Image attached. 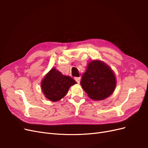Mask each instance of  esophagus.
I'll return each mask as SVG.
<instances>
[{"instance_id": "34e87169", "label": "esophagus", "mask_w": 148, "mask_h": 148, "mask_svg": "<svg viewBox=\"0 0 148 148\" xmlns=\"http://www.w3.org/2000/svg\"><path fill=\"white\" fill-rule=\"evenodd\" d=\"M76 82H77V83H79L80 82V79H81V77H75L74 78Z\"/></svg>"}]
</instances>
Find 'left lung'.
<instances>
[{
    "label": "left lung",
    "mask_w": 148,
    "mask_h": 148,
    "mask_svg": "<svg viewBox=\"0 0 148 148\" xmlns=\"http://www.w3.org/2000/svg\"><path fill=\"white\" fill-rule=\"evenodd\" d=\"M81 85L91 99L103 100L114 92L116 79L110 67L101 61L95 60L88 64Z\"/></svg>",
    "instance_id": "obj_1"
}]
</instances>
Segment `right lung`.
Wrapping results in <instances>:
<instances>
[{
    "instance_id": "right-lung-1",
    "label": "right lung",
    "mask_w": 148,
    "mask_h": 148,
    "mask_svg": "<svg viewBox=\"0 0 148 148\" xmlns=\"http://www.w3.org/2000/svg\"><path fill=\"white\" fill-rule=\"evenodd\" d=\"M75 83L73 78L63 75L53 68L45 76L41 82V88L47 99L56 102L64 97L69 88Z\"/></svg>"
}]
</instances>
